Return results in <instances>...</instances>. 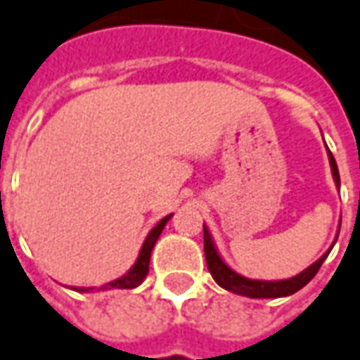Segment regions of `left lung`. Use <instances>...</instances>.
<instances>
[{
    "label": "left lung",
    "mask_w": 360,
    "mask_h": 360,
    "mask_svg": "<svg viewBox=\"0 0 360 360\" xmlns=\"http://www.w3.org/2000/svg\"><path fill=\"white\" fill-rule=\"evenodd\" d=\"M328 158H329V165H331V175H333V181L339 188V169L338 163H335V158L331 155L328 148ZM205 230V257H206V267L210 271V275L214 278L218 285L230 290L233 294H241V296H248V298H281V296H290V294L298 292L300 288L310 283L311 278L316 276V273L320 271L321 263L326 261V257L329 255V248L323 255H321L316 263H311L310 267L304 269L302 273H298L292 278H285V281H255V278H248V276L240 275L236 273L233 269H230L224 259L220 257V253L216 250L214 241L210 238V232L208 228L202 226ZM339 236V232H338Z\"/></svg>",
    "instance_id": "1"
}]
</instances>
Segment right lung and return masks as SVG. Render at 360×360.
<instances>
[{
  "label": "right lung",
  "mask_w": 360,
  "mask_h": 360,
  "mask_svg": "<svg viewBox=\"0 0 360 360\" xmlns=\"http://www.w3.org/2000/svg\"><path fill=\"white\" fill-rule=\"evenodd\" d=\"M173 214H167L165 218H162V220L150 230L148 238H146L144 243H142V250L138 253L136 263L130 267V271H128L127 275H122L120 278H115V281H110L107 285H103L99 290H109V288H136L138 285H142V281H144L146 275H148V271H150V257H152V250H154L155 241L160 238L163 226L169 222ZM74 290H77V292H91V290H95V286H75Z\"/></svg>",
  "instance_id": "add662e5"
}]
</instances>
